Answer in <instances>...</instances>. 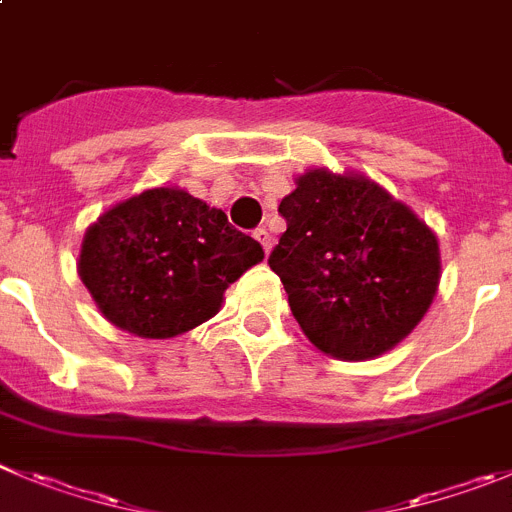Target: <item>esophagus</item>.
Listing matches in <instances>:
<instances>
[{"instance_id": "34e87169", "label": "esophagus", "mask_w": 512, "mask_h": 512, "mask_svg": "<svg viewBox=\"0 0 512 512\" xmlns=\"http://www.w3.org/2000/svg\"><path fill=\"white\" fill-rule=\"evenodd\" d=\"M253 238H256V241H259L261 246H264L266 253H271V248H274V236H271V233L266 231V228H256V231H253Z\"/></svg>"}]
</instances>
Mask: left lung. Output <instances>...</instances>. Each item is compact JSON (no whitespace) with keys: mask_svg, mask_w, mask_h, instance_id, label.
Instances as JSON below:
<instances>
[{"mask_svg":"<svg viewBox=\"0 0 512 512\" xmlns=\"http://www.w3.org/2000/svg\"><path fill=\"white\" fill-rule=\"evenodd\" d=\"M279 203L287 220L269 266L320 353L373 360L414 332L442 279L439 238L360 172L312 167Z\"/></svg>","mask_w":512,"mask_h":512,"instance_id":"left-lung-1","label":"left lung"}]
</instances>
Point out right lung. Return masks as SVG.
Wrapping results in <instances>:
<instances>
[{
	"mask_svg": "<svg viewBox=\"0 0 512 512\" xmlns=\"http://www.w3.org/2000/svg\"><path fill=\"white\" fill-rule=\"evenodd\" d=\"M259 261L261 243L223 210L182 187H152L88 225L78 276L111 325L170 340L215 317L225 289Z\"/></svg>",
	"mask_w": 512,
	"mask_h": 512,
	"instance_id": "right-lung-1",
	"label": "right lung"
}]
</instances>
